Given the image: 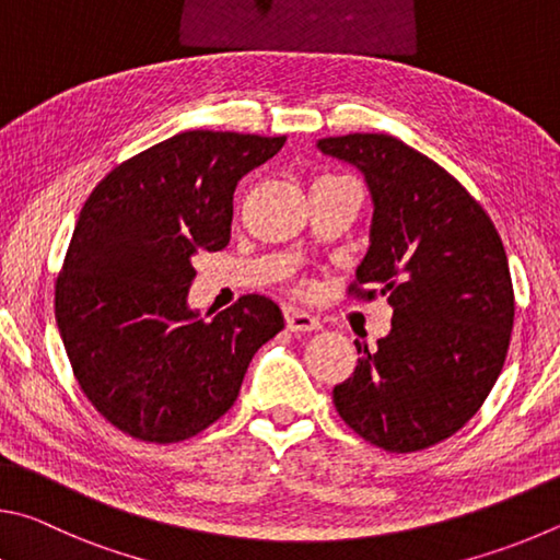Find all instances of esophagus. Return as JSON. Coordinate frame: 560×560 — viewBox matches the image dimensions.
<instances>
[{
	"mask_svg": "<svg viewBox=\"0 0 560 560\" xmlns=\"http://www.w3.org/2000/svg\"><path fill=\"white\" fill-rule=\"evenodd\" d=\"M285 325L290 331H317L322 327L317 317H312L298 307H285Z\"/></svg>",
	"mask_w": 560,
	"mask_h": 560,
	"instance_id": "34e87169",
	"label": "esophagus"
}]
</instances>
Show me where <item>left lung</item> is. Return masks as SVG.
Wrapping results in <instances>:
<instances>
[{"label":"left lung","mask_w":560,"mask_h":560,"mask_svg":"<svg viewBox=\"0 0 560 560\" xmlns=\"http://www.w3.org/2000/svg\"><path fill=\"white\" fill-rule=\"evenodd\" d=\"M317 147L354 164L374 201L349 292L394 307L374 351L354 341V374L331 390L337 413L388 453L425 450L455 435L502 374L514 327L502 238L453 174L398 137L354 132Z\"/></svg>","instance_id":"obj_1"}]
</instances>
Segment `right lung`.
<instances>
[{
	"label": "right lung",
	"instance_id": "add662e5",
	"mask_svg": "<svg viewBox=\"0 0 560 560\" xmlns=\"http://www.w3.org/2000/svg\"><path fill=\"white\" fill-rule=\"evenodd\" d=\"M285 140L186 130L88 196L56 280V322L83 394L125 435L166 445L201 433L285 327L262 295L213 319L189 307L194 255L229 245L235 186Z\"/></svg>",
	"mask_w": 560,
	"mask_h": 560
}]
</instances>
